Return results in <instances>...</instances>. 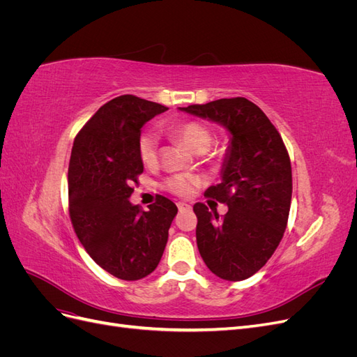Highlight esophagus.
<instances>
[{
    "label": "esophagus",
    "instance_id": "1",
    "mask_svg": "<svg viewBox=\"0 0 357 357\" xmlns=\"http://www.w3.org/2000/svg\"><path fill=\"white\" fill-rule=\"evenodd\" d=\"M177 208L180 211H186V210H190V205L186 202H177Z\"/></svg>",
    "mask_w": 357,
    "mask_h": 357
}]
</instances>
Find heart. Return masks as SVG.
<instances>
[{"mask_svg": "<svg viewBox=\"0 0 357 357\" xmlns=\"http://www.w3.org/2000/svg\"><path fill=\"white\" fill-rule=\"evenodd\" d=\"M171 135L177 138L195 153L207 152L213 143L211 129L197 121H185L171 128ZM138 153L146 165L158 159V138L153 132H144L139 137ZM201 185V180L192 174H172L165 178L164 188L177 197H189Z\"/></svg>", "mask_w": 357, "mask_h": 357, "instance_id": "heart-1", "label": "heart"}]
</instances>
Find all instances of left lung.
<instances>
[{"mask_svg": "<svg viewBox=\"0 0 357 357\" xmlns=\"http://www.w3.org/2000/svg\"><path fill=\"white\" fill-rule=\"evenodd\" d=\"M218 122L231 132L222 183L205 197L228 205L219 218L202 202L197 214V244L210 271L240 282L256 274L282 241L291 201V167L275 126L256 104L243 96L180 109Z\"/></svg>", "mask_w": 357, "mask_h": 357, "instance_id": "obj_1", "label": "left lung"}]
</instances>
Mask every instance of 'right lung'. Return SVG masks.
I'll return each instance as SVG.
<instances>
[{"label": "right lung", "instance_id": "1", "mask_svg": "<svg viewBox=\"0 0 357 357\" xmlns=\"http://www.w3.org/2000/svg\"><path fill=\"white\" fill-rule=\"evenodd\" d=\"M165 105L121 95L105 102L74 138L68 165L73 228L93 261L112 275L134 282L152 274L168 241L176 204L158 195L143 211L129 202L144 167L142 128Z\"/></svg>", "mask_w": 357, "mask_h": 357}]
</instances>
